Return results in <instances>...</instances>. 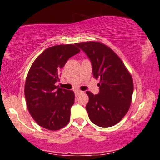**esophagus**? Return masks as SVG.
<instances>
[{
  "label": "esophagus",
  "mask_w": 160,
  "mask_h": 160,
  "mask_svg": "<svg viewBox=\"0 0 160 160\" xmlns=\"http://www.w3.org/2000/svg\"><path fill=\"white\" fill-rule=\"evenodd\" d=\"M82 92L80 91V90H76V91H75V95H76V96H78L79 94H80V93H82Z\"/></svg>",
  "instance_id": "1"
}]
</instances>
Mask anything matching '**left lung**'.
I'll list each match as a JSON object with an SVG mask.
<instances>
[{"label": "left lung", "instance_id": "obj_1", "mask_svg": "<svg viewBox=\"0 0 160 160\" xmlns=\"http://www.w3.org/2000/svg\"><path fill=\"white\" fill-rule=\"evenodd\" d=\"M90 59L93 76L100 79L98 94L87 91L89 102L86 109L93 123L111 127L126 114L133 93L132 75L111 48L104 43L88 41L76 43Z\"/></svg>", "mask_w": 160, "mask_h": 160}]
</instances>
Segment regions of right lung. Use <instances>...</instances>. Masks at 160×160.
Returning a JSON list of instances; mask_svg holds the SVG:
<instances>
[{
	"mask_svg": "<svg viewBox=\"0 0 160 160\" xmlns=\"http://www.w3.org/2000/svg\"><path fill=\"white\" fill-rule=\"evenodd\" d=\"M76 44L53 46L45 49L33 62L25 85L27 108L35 122L56 131L67 126L74 103L72 90L58 88L59 71L69 58L80 52Z\"/></svg>",
	"mask_w": 160,
	"mask_h": 160,
	"instance_id": "obj_1",
	"label": "right lung"
}]
</instances>
